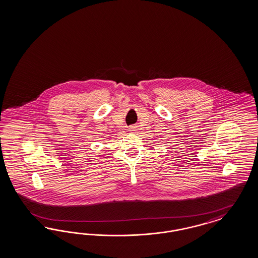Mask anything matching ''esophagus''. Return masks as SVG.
<instances>
[{"instance_id": "1", "label": "esophagus", "mask_w": 258, "mask_h": 258, "mask_svg": "<svg viewBox=\"0 0 258 258\" xmlns=\"http://www.w3.org/2000/svg\"><path fill=\"white\" fill-rule=\"evenodd\" d=\"M129 130H130L131 132H137V131H138V127H137V126H130Z\"/></svg>"}]
</instances>
